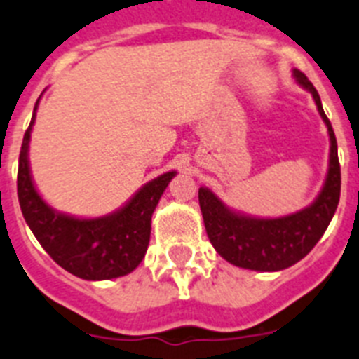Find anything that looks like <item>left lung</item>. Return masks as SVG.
Masks as SVG:
<instances>
[{"instance_id":"8db88e82","label":"left lung","mask_w":359,"mask_h":359,"mask_svg":"<svg viewBox=\"0 0 359 359\" xmlns=\"http://www.w3.org/2000/svg\"><path fill=\"white\" fill-rule=\"evenodd\" d=\"M294 78L307 88L316 101L320 116L329 128L330 158L329 174L316 201L296 214L274 219H259L236 214L229 210L222 200L209 189L201 187L198 192L205 229L210 243L226 262L250 271H283L305 258L327 231L334 212L338 209L341 191L338 143L332 125L323 112L321 100L314 85L299 70H294Z\"/></svg>"}]
</instances>
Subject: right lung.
I'll list each match as a JSON object with an SVG mask.
<instances>
[{"instance_id": "1", "label": "right lung", "mask_w": 359, "mask_h": 359, "mask_svg": "<svg viewBox=\"0 0 359 359\" xmlns=\"http://www.w3.org/2000/svg\"><path fill=\"white\" fill-rule=\"evenodd\" d=\"M38 101L23 136L18 167V200L27 225L48 256L81 280H112L133 272L149 247L152 212L176 172L149 182L123 209L110 216L79 219L52 210L36 191L29 170L30 130Z\"/></svg>"}]
</instances>
